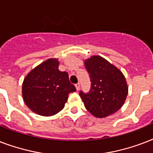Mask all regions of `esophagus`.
Returning <instances> with one entry per match:
<instances>
[{"instance_id": "obj_1", "label": "esophagus", "mask_w": 153, "mask_h": 153, "mask_svg": "<svg viewBox=\"0 0 153 153\" xmlns=\"http://www.w3.org/2000/svg\"><path fill=\"white\" fill-rule=\"evenodd\" d=\"M75 87H76L77 91H79V89H80V83L78 82V83L75 84Z\"/></svg>"}]
</instances>
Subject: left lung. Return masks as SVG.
Segmentation results:
<instances>
[{
	"label": "left lung",
	"mask_w": 153,
	"mask_h": 153,
	"mask_svg": "<svg viewBox=\"0 0 153 153\" xmlns=\"http://www.w3.org/2000/svg\"><path fill=\"white\" fill-rule=\"evenodd\" d=\"M91 79L88 93L79 92L86 109L96 117L116 113L126 101L128 86L123 74L104 58L94 55L84 62Z\"/></svg>",
	"instance_id": "1"
}]
</instances>
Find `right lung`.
I'll list each match as a JSON object with an SVG mask.
<instances>
[{
  "instance_id": "right-lung-1",
  "label": "right lung",
  "mask_w": 153,
  "mask_h": 153,
  "mask_svg": "<svg viewBox=\"0 0 153 153\" xmlns=\"http://www.w3.org/2000/svg\"><path fill=\"white\" fill-rule=\"evenodd\" d=\"M59 62L50 59L32 70L24 79L22 95L32 111L52 116L62 110L70 93L76 91L68 74L59 70Z\"/></svg>"
}]
</instances>
